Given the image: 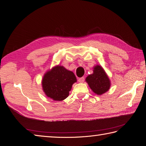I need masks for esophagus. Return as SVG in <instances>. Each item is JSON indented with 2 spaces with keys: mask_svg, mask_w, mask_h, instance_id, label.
Here are the masks:
<instances>
[{
  "mask_svg": "<svg viewBox=\"0 0 146 146\" xmlns=\"http://www.w3.org/2000/svg\"><path fill=\"white\" fill-rule=\"evenodd\" d=\"M78 81L79 83H83L84 81H85V78L84 77H81V78H79L78 79Z\"/></svg>",
  "mask_w": 146,
  "mask_h": 146,
  "instance_id": "1",
  "label": "esophagus"
}]
</instances>
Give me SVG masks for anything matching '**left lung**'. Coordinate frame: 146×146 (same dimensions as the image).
Returning <instances> with one entry per match:
<instances>
[{
	"mask_svg": "<svg viewBox=\"0 0 146 146\" xmlns=\"http://www.w3.org/2000/svg\"><path fill=\"white\" fill-rule=\"evenodd\" d=\"M85 80L96 94L102 95L107 92L111 86V82L101 66L97 64L93 68V73L88 76Z\"/></svg>",
	"mask_w": 146,
	"mask_h": 146,
	"instance_id": "8db88e82",
	"label": "left lung"
}]
</instances>
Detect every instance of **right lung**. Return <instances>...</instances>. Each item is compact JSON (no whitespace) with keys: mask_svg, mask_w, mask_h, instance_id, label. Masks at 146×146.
Segmentation results:
<instances>
[{"mask_svg":"<svg viewBox=\"0 0 146 146\" xmlns=\"http://www.w3.org/2000/svg\"><path fill=\"white\" fill-rule=\"evenodd\" d=\"M76 82L77 78L74 72L58 64L44 74L41 85L47 98L61 101L68 98L72 85Z\"/></svg>","mask_w":146,"mask_h":146,"instance_id":"obj_1","label":"right lung"}]
</instances>
